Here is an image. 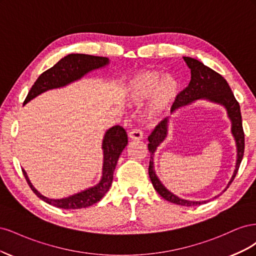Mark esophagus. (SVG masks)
I'll return each mask as SVG.
<instances>
[{
    "instance_id": "obj_1",
    "label": "esophagus",
    "mask_w": 256,
    "mask_h": 256,
    "mask_svg": "<svg viewBox=\"0 0 256 256\" xmlns=\"http://www.w3.org/2000/svg\"><path fill=\"white\" fill-rule=\"evenodd\" d=\"M129 138H130V140L140 141L143 138V132L140 129H132L129 132Z\"/></svg>"
}]
</instances>
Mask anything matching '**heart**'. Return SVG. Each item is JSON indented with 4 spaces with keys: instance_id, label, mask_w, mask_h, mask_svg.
I'll return each instance as SVG.
<instances>
[{
    "instance_id": "1",
    "label": "heart",
    "mask_w": 256,
    "mask_h": 256,
    "mask_svg": "<svg viewBox=\"0 0 256 256\" xmlns=\"http://www.w3.org/2000/svg\"><path fill=\"white\" fill-rule=\"evenodd\" d=\"M126 92L129 102L132 104H140L152 94L147 115L150 118H157L180 96V83L172 74L162 76L157 70H144L131 76Z\"/></svg>"
}]
</instances>
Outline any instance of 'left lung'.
Here are the masks:
<instances>
[{
	"label": "left lung",
	"instance_id": "obj_1",
	"mask_svg": "<svg viewBox=\"0 0 256 256\" xmlns=\"http://www.w3.org/2000/svg\"><path fill=\"white\" fill-rule=\"evenodd\" d=\"M184 60L191 69V80L188 86L180 92V96L175 100L172 106V111L176 108L190 104L198 99H205L210 102H214L223 106L226 109L228 116L232 122V134H233L236 147H237V160L233 176L228 184V187L234 180L238 172V168L244 152V134L242 129V113H240V106L236 100L233 92H232L228 83L223 76L212 70V68L205 66L202 62L196 58L184 56ZM168 118L161 120L156 128L154 129L152 134L148 136V150L150 152V160L148 166V174L152 184L159 194L168 202L182 205V206H196L206 203L207 200H189L176 196L171 191H168L164 184L160 182L154 168V154L157 147L166 140L168 136ZM224 190V191H226Z\"/></svg>",
	"mask_w": 256,
	"mask_h": 256
}]
</instances>
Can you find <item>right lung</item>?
Wrapping results in <instances>:
<instances>
[{
  "label": "right lung",
  "instance_id": "obj_1",
  "mask_svg": "<svg viewBox=\"0 0 256 256\" xmlns=\"http://www.w3.org/2000/svg\"><path fill=\"white\" fill-rule=\"evenodd\" d=\"M108 64H109V58H108L94 56H88V54L79 53L68 54L67 56L60 60L53 67H51L38 76V79L35 81L32 88L30 90L23 104H26L30 100L34 99L38 95H40L42 92L53 88L66 86L68 84L80 80L82 76H84L90 72L102 68ZM127 144L128 136L126 130L122 127L113 126L109 130H106L102 140L104 166L102 180L94 187H90L86 190L76 193V194L68 198L53 200L44 196L42 193H40L34 188V186L28 180L26 172L23 168L22 172L30 189L44 202L63 209L85 208L99 202L106 193L109 191L113 180V172L115 166L118 164V160L122 152L127 146Z\"/></svg>",
  "mask_w": 256,
  "mask_h": 256
}]
</instances>
